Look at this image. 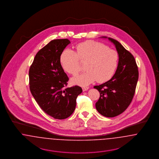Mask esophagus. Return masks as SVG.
<instances>
[{
	"mask_svg": "<svg viewBox=\"0 0 159 159\" xmlns=\"http://www.w3.org/2000/svg\"><path fill=\"white\" fill-rule=\"evenodd\" d=\"M83 91H86L89 89V87H83L82 88Z\"/></svg>",
	"mask_w": 159,
	"mask_h": 159,
	"instance_id": "esophagus-1",
	"label": "esophagus"
}]
</instances>
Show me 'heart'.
Wrapping results in <instances>:
<instances>
[{
  "instance_id": "obj_1",
  "label": "heart",
  "mask_w": 159,
  "mask_h": 159,
  "mask_svg": "<svg viewBox=\"0 0 159 159\" xmlns=\"http://www.w3.org/2000/svg\"><path fill=\"white\" fill-rule=\"evenodd\" d=\"M117 52L98 42L87 40L76 46V52L65 49L61 55L62 68L69 74L76 76L80 70V62H86V70L72 79V82L86 86L94 81L104 83L114 74L118 64Z\"/></svg>"
}]
</instances>
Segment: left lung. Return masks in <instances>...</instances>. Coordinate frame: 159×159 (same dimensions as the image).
Instances as JSON below:
<instances>
[{
    "label": "left lung",
    "mask_w": 159,
    "mask_h": 159,
    "mask_svg": "<svg viewBox=\"0 0 159 159\" xmlns=\"http://www.w3.org/2000/svg\"><path fill=\"white\" fill-rule=\"evenodd\" d=\"M106 38V37H103ZM119 54V63L113 77L93 88L100 96L95 107L99 113L107 117H116L125 111L134 98L139 73L132 54L116 40L108 38Z\"/></svg>",
    "instance_id": "left-lung-1"
}]
</instances>
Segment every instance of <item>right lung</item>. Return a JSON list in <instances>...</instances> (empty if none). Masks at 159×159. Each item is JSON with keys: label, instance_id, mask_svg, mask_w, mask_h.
<instances>
[{"label": "right lung", "instance_id": "1", "mask_svg": "<svg viewBox=\"0 0 159 159\" xmlns=\"http://www.w3.org/2000/svg\"><path fill=\"white\" fill-rule=\"evenodd\" d=\"M70 43L67 39H55L36 53L29 69L30 90L41 109L56 119H64L74 112L76 99L82 93L79 86L71 88L61 66L60 57Z\"/></svg>", "mask_w": 159, "mask_h": 159}]
</instances>
